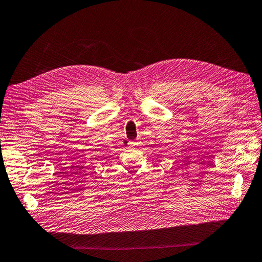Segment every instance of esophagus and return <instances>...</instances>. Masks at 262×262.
<instances>
[{"instance_id":"esophagus-1","label":"esophagus","mask_w":262,"mask_h":262,"mask_svg":"<svg viewBox=\"0 0 262 262\" xmlns=\"http://www.w3.org/2000/svg\"><path fill=\"white\" fill-rule=\"evenodd\" d=\"M136 145H137V143L134 142V141L128 142V146H129V147H134V146H136Z\"/></svg>"}]
</instances>
